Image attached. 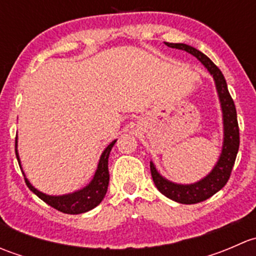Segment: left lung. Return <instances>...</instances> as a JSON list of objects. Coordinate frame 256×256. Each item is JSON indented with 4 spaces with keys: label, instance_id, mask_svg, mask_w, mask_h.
Segmentation results:
<instances>
[{
    "label": "left lung",
    "instance_id": "1",
    "mask_svg": "<svg viewBox=\"0 0 256 256\" xmlns=\"http://www.w3.org/2000/svg\"><path fill=\"white\" fill-rule=\"evenodd\" d=\"M164 44L171 48L182 49L188 52L196 58L202 62L203 66L208 69L209 73L213 76L216 80V90H218L219 99H220L222 110H223V120H224V144L223 151H222L220 158L218 164L213 168V171L207 177L203 178L200 182L194 184H176V183L168 182L164 177L160 176L158 172L154 168V164H150L151 167V176L154 180V186L157 190L166 196L167 198L172 200H176L182 204H196V203L203 202L208 200L212 196L216 194L218 190H220L228 182L230 177L232 170H233L234 162H236V154L239 150V125L238 118H236V110L234 105L233 99L229 94L228 86L224 76L222 74L220 69L208 58L206 54L200 52L198 49L190 47V46L183 44V43H167Z\"/></svg>",
    "mask_w": 256,
    "mask_h": 256
}]
</instances>
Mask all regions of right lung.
Masks as SVG:
<instances>
[{
    "label": "right lung",
    "instance_id": "add662e5",
    "mask_svg": "<svg viewBox=\"0 0 256 256\" xmlns=\"http://www.w3.org/2000/svg\"><path fill=\"white\" fill-rule=\"evenodd\" d=\"M116 140L112 141L109 146L105 148L102 152V157H100L99 164H98V170L95 172V176L92 178V182L82 190L74 192L72 194L66 196H58V197H53V196H47L44 193L40 192L36 190L27 178L24 177L26 184L27 187L34 193L36 196L40 198L43 202L47 203L48 206L53 207L56 210L62 212L66 214H80L85 213V212L90 210V209L95 208L98 204H100L102 200H104L105 194H106L108 186H109V168H108V160H109L110 151H112V146L115 144ZM17 144V140H16ZM17 147V146H16ZM16 156L18 158V154L16 150Z\"/></svg>",
    "mask_w": 256,
    "mask_h": 256
}]
</instances>
